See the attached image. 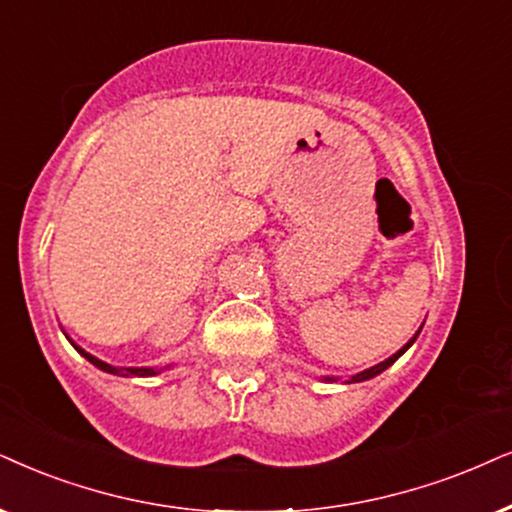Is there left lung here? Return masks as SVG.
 Instances as JSON below:
<instances>
[{
    "label": "left lung",
    "instance_id": "obj_1",
    "mask_svg": "<svg viewBox=\"0 0 512 512\" xmlns=\"http://www.w3.org/2000/svg\"><path fill=\"white\" fill-rule=\"evenodd\" d=\"M418 333H420V331H418ZM418 333H416V335H413V338H411L409 342H406V345H404V347H401L397 354H392V357H390V359H385V361H383V364H378V366L368 368V371H364V373H357V375H354V378H352V380H349V383H361V380L375 378V375H378V373H383L387 366H392V364H394V361H397V359L401 357V354H404V352H406V349H409V347L413 345V340H416V338H418ZM328 380H333V378H328Z\"/></svg>",
    "mask_w": 512,
    "mask_h": 512
}]
</instances>
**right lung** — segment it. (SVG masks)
I'll return each instance as SVG.
<instances>
[{"instance_id": "add662e5", "label": "right lung", "mask_w": 512, "mask_h": 512, "mask_svg": "<svg viewBox=\"0 0 512 512\" xmlns=\"http://www.w3.org/2000/svg\"><path fill=\"white\" fill-rule=\"evenodd\" d=\"M75 349H77V352L82 354L84 359L92 361V364H94L96 368H101V371H106V373H115V375H134V378H144V375H155L153 368H115V366H111V364H106V361H101V359L92 357V354H87V352H84V349H80L77 345H75Z\"/></svg>"}]
</instances>
